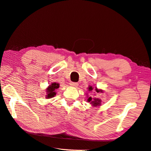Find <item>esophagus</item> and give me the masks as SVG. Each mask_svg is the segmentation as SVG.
<instances>
[{
	"instance_id": "esophagus-1",
	"label": "esophagus",
	"mask_w": 151,
	"mask_h": 151,
	"mask_svg": "<svg viewBox=\"0 0 151 151\" xmlns=\"http://www.w3.org/2000/svg\"><path fill=\"white\" fill-rule=\"evenodd\" d=\"M70 85L71 86H73V87H77L78 84L77 83H73V82H71L70 83Z\"/></svg>"
}]
</instances>
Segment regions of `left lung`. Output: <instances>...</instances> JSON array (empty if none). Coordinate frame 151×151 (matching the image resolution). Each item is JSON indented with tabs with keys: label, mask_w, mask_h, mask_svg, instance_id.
Instances as JSON below:
<instances>
[{
	"label": "left lung",
	"mask_w": 151,
	"mask_h": 151,
	"mask_svg": "<svg viewBox=\"0 0 151 151\" xmlns=\"http://www.w3.org/2000/svg\"><path fill=\"white\" fill-rule=\"evenodd\" d=\"M88 91H92V90H93L92 87L90 86L88 87ZM95 90H96V92H102V91H103L102 90H99V89H98L97 88H96ZM87 101H88V102H90V104H91L93 106H94V107L100 106V104H101V100L99 99V98H92V97L90 96V97L88 98Z\"/></svg>",
	"instance_id": "left-lung-1"
}]
</instances>
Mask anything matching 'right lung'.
Wrapping results in <instances>:
<instances>
[{"label": "right lung", "mask_w": 151, "mask_h": 151, "mask_svg": "<svg viewBox=\"0 0 151 151\" xmlns=\"http://www.w3.org/2000/svg\"><path fill=\"white\" fill-rule=\"evenodd\" d=\"M59 84L57 83H52L48 88L46 89V93H47V95L45 96L46 98H51L54 97L56 95V90L57 88H59Z\"/></svg>", "instance_id": "add662e5"}]
</instances>
